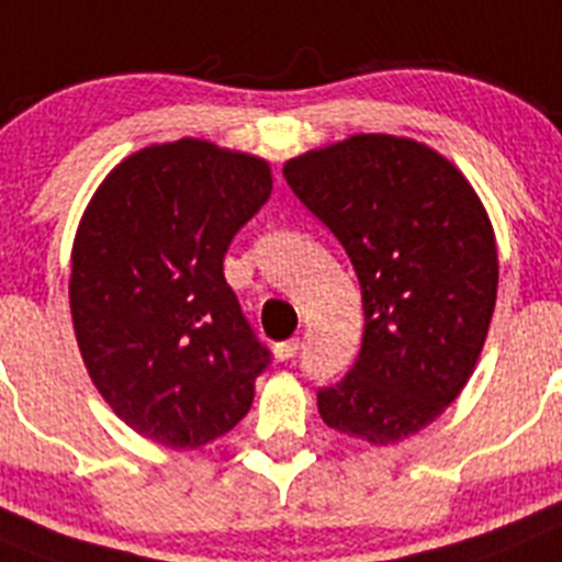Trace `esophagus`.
<instances>
[{"label": "esophagus", "mask_w": 562, "mask_h": 562, "mask_svg": "<svg viewBox=\"0 0 562 562\" xmlns=\"http://www.w3.org/2000/svg\"><path fill=\"white\" fill-rule=\"evenodd\" d=\"M296 350H300V338H288V341L274 344V358L277 361H291Z\"/></svg>", "instance_id": "1"}]
</instances>
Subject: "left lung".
I'll list each match as a JSON object with an SVG mask.
<instances>
[{
  "instance_id": "8db88e82",
  "label": "left lung",
  "mask_w": 562,
  "mask_h": 562,
  "mask_svg": "<svg viewBox=\"0 0 562 562\" xmlns=\"http://www.w3.org/2000/svg\"><path fill=\"white\" fill-rule=\"evenodd\" d=\"M282 176L361 282V352L318 389V414L369 445L401 442L457 401L482 356L498 291L487 210L453 161L408 136L356 134Z\"/></svg>"
}]
</instances>
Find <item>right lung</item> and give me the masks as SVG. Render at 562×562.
I'll return each instance as SVG.
<instances>
[{
	"mask_svg": "<svg viewBox=\"0 0 562 562\" xmlns=\"http://www.w3.org/2000/svg\"><path fill=\"white\" fill-rule=\"evenodd\" d=\"M269 195V161L184 136L120 161L80 218V356L111 412L165 448L224 437L255 401L269 350L226 285L224 255Z\"/></svg>",
	"mask_w": 562,
	"mask_h": 562,
	"instance_id": "right-lung-1",
	"label": "right lung"
}]
</instances>
